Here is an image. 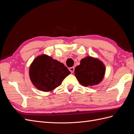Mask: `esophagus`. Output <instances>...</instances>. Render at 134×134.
I'll use <instances>...</instances> for the list:
<instances>
[{
    "label": "esophagus",
    "instance_id": "34e87169",
    "mask_svg": "<svg viewBox=\"0 0 134 134\" xmlns=\"http://www.w3.org/2000/svg\"><path fill=\"white\" fill-rule=\"evenodd\" d=\"M74 66H72V67H71V68H70L69 69V70L70 71V72H74Z\"/></svg>",
    "mask_w": 134,
    "mask_h": 134
}]
</instances>
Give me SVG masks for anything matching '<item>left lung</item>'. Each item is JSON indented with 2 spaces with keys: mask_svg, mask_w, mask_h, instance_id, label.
<instances>
[{
  "mask_svg": "<svg viewBox=\"0 0 134 134\" xmlns=\"http://www.w3.org/2000/svg\"><path fill=\"white\" fill-rule=\"evenodd\" d=\"M105 72L103 64L98 59L88 57L82 59L75 69V75L79 83L85 87L98 84L102 80Z\"/></svg>",
  "mask_w": 134,
  "mask_h": 134,
  "instance_id": "obj_1",
  "label": "left lung"
}]
</instances>
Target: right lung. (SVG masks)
<instances>
[{
  "label": "right lung",
  "mask_w": 134,
  "mask_h": 134,
  "mask_svg": "<svg viewBox=\"0 0 134 134\" xmlns=\"http://www.w3.org/2000/svg\"><path fill=\"white\" fill-rule=\"evenodd\" d=\"M70 73L63 63L45 55L39 56L32 63L30 76L32 83L39 90L49 92L62 84Z\"/></svg>",
  "instance_id": "obj_1"
}]
</instances>
